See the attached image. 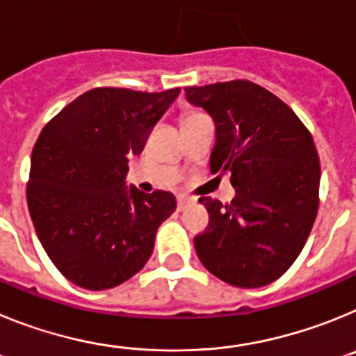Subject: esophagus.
I'll use <instances>...</instances> for the list:
<instances>
[{
    "label": "esophagus",
    "mask_w": 356,
    "mask_h": 356,
    "mask_svg": "<svg viewBox=\"0 0 356 356\" xmlns=\"http://www.w3.org/2000/svg\"><path fill=\"white\" fill-rule=\"evenodd\" d=\"M188 205H191V200H188V197L180 196L178 200H176V207H178V210H185Z\"/></svg>",
    "instance_id": "1"
}]
</instances>
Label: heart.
<instances>
[{"label":"heart","mask_w":356,"mask_h":356,"mask_svg":"<svg viewBox=\"0 0 356 356\" xmlns=\"http://www.w3.org/2000/svg\"><path fill=\"white\" fill-rule=\"evenodd\" d=\"M194 115H197V114H188V115H185V119H188V118H194Z\"/></svg>","instance_id":"heart-1"}]
</instances>
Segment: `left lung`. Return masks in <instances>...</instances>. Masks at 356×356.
I'll return each mask as SVG.
<instances>
[{"instance_id":"obj_1","label":"left lung","mask_w":356,"mask_h":356,"mask_svg":"<svg viewBox=\"0 0 356 356\" xmlns=\"http://www.w3.org/2000/svg\"><path fill=\"white\" fill-rule=\"evenodd\" d=\"M216 124L210 171L229 175V205L200 197L210 221L194 237L201 264L235 287L278 280L303 250L319 209L312 135L280 97L248 80L185 87Z\"/></svg>"}]
</instances>
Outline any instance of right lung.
Instances as JSON below:
<instances>
[{"label":"right lung","instance_id":"obj_1","mask_svg":"<svg viewBox=\"0 0 356 356\" xmlns=\"http://www.w3.org/2000/svg\"><path fill=\"white\" fill-rule=\"evenodd\" d=\"M180 94L97 87L42 128L31 151L28 210L37 237L69 282L89 291L121 285L149 260L176 209L171 193L127 187L128 156Z\"/></svg>","mask_w":356,"mask_h":356}]
</instances>
